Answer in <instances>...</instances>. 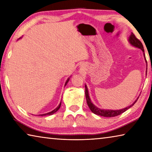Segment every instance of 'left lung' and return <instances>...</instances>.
<instances>
[{
  "mask_svg": "<svg viewBox=\"0 0 152 152\" xmlns=\"http://www.w3.org/2000/svg\"><path fill=\"white\" fill-rule=\"evenodd\" d=\"M129 43H131V45L134 46V47L141 49V50L143 51V52H144L143 46L142 45V43H141L140 41L135 37V35L133 34V33H132V34L130 35L129 37ZM144 56H145V54H144ZM145 60H146V59H145ZM85 95H86L87 104H88V106L90 108V109H91V111L93 113H94V114L99 115V116L106 117H115V116H117V115L122 114L123 113L126 111V110L129 109L130 107H132L133 105L136 102H137V99H138V98H137V99L135 100V101L133 102L132 104H131L130 106L125 108V109H119V110H104V109H99V108H98L97 107L95 106V105L91 102V100L90 99L88 88H87L86 85H85Z\"/></svg>",
  "mask_w": 152,
  "mask_h": 152,
  "instance_id": "1",
  "label": "left lung"
}]
</instances>
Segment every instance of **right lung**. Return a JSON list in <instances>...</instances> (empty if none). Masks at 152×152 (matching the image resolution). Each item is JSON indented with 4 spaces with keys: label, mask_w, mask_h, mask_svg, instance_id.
<instances>
[{
    "label": "right lung",
    "mask_w": 152,
    "mask_h": 152,
    "mask_svg": "<svg viewBox=\"0 0 152 152\" xmlns=\"http://www.w3.org/2000/svg\"><path fill=\"white\" fill-rule=\"evenodd\" d=\"M69 81V78L67 80V81H66V84H65V86L67 84V83H68V82ZM61 102H60V104L58 105V106L56 108V109H54V110H53L52 111H51V112H50V113H45V114H42V115H39V116H45V115H53V113H55L56 111H58V110H59V109H60V106H61Z\"/></svg>",
    "instance_id": "1"
}]
</instances>
